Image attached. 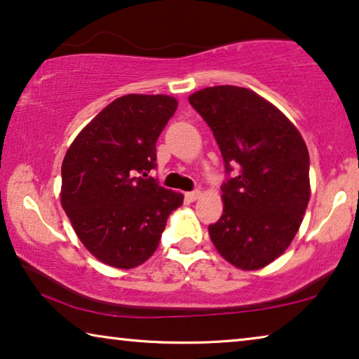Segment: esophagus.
Masks as SVG:
<instances>
[{
    "instance_id": "obj_1",
    "label": "esophagus",
    "mask_w": 359,
    "mask_h": 359,
    "mask_svg": "<svg viewBox=\"0 0 359 359\" xmlns=\"http://www.w3.org/2000/svg\"><path fill=\"white\" fill-rule=\"evenodd\" d=\"M201 196V191L200 190H194V191H189V194H185V198H187V201H196L198 198Z\"/></svg>"
}]
</instances>
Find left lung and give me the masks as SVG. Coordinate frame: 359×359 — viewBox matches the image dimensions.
I'll return each instance as SVG.
<instances>
[{"label": "left lung", "mask_w": 359, "mask_h": 359, "mask_svg": "<svg viewBox=\"0 0 359 359\" xmlns=\"http://www.w3.org/2000/svg\"><path fill=\"white\" fill-rule=\"evenodd\" d=\"M189 101L211 127L226 165L224 212L208 227L214 247L240 269L264 267L292 243L306 211V143L276 106L248 88L219 85Z\"/></svg>", "instance_id": "8db88e82"}]
</instances>
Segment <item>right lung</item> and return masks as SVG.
Instances as JSON below:
<instances>
[{
	"label": "right lung",
	"mask_w": 359,
	"mask_h": 359,
	"mask_svg": "<svg viewBox=\"0 0 359 359\" xmlns=\"http://www.w3.org/2000/svg\"><path fill=\"white\" fill-rule=\"evenodd\" d=\"M177 109L165 95H126L79 133L64 156L61 203L95 258L132 269L156 251L184 195L149 177L156 142Z\"/></svg>",
	"instance_id": "obj_1"
}]
</instances>
